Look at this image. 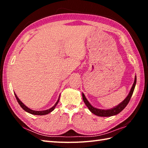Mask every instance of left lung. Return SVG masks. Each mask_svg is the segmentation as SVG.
<instances>
[{"label": "left lung", "instance_id": "8db88e82", "mask_svg": "<svg viewBox=\"0 0 148 148\" xmlns=\"http://www.w3.org/2000/svg\"><path fill=\"white\" fill-rule=\"evenodd\" d=\"M136 81H137V77L136 76V77H135L134 83L133 84L132 87V88L130 91V93H128V95L126 97V99H125L122 102L119 103V104H118L117 106H116V107H114V108H113L111 109L104 110V109H97V108H94V107H93L92 105H91L90 102L88 101V100L86 99L85 96H84V93L82 94L83 101H84V103L86 104V106H87V108L89 109L90 111L92 112L93 114H95L97 116H102V117H107V116H112L116 115V114H118V113L120 112L121 111H122L125 108V107L127 106L128 102H129L130 100L132 97V94H133L135 86H136Z\"/></svg>", "mask_w": 148, "mask_h": 148}]
</instances>
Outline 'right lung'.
Returning a JSON list of instances; mask_svg holds the SVG:
<instances>
[{
  "mask_svg": "<svg viewBox=\"0 0 148 148\" xmlns=\"http://www.w3.org/2000/svg\"><path fill=\"white\" fill-rule=\"evenodd\" d=\"M14 95H15V97H16V99L18 103H19V104H20V106H21V108L22 109H23L24 110V111H25L26 112H29V113H30V114H34V115H40V116H41V115L48 114V113L51 112V111H53V110L55 109L56 106L58 104V102H59V100H60V97H59V98H58V100H57V102H56L54 106H53L51 108H50V109H49L45 110V111H34V110H32V109H29V108H27V107L25 105H24L23 103L21 101V100L18 98L17 95H16L15 93H14Z\"/></svg>",
  "mask_w": 148,
  "mask_h": 148,
  "instance_id": "right-lung-1",
  "label": "right lung"
}]
</instances>
